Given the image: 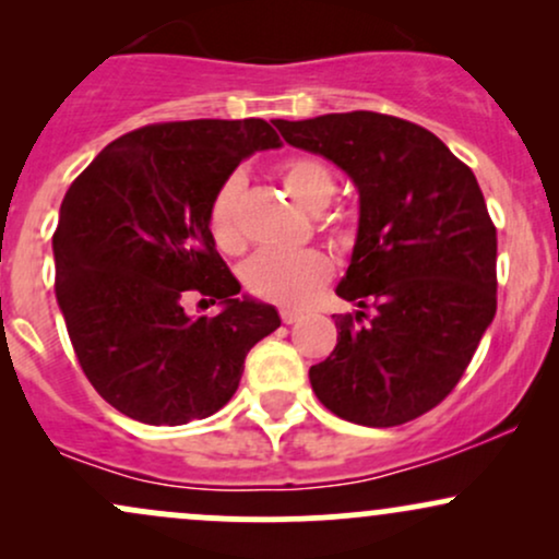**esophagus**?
Listing matches in <instances>:
<instances>
[{"label": "esophagus", "mask_w": 559, "mask_h": 559, "mask_svg": "<svg viewBox=\"0 0 559 559\" xmlns=\"http://www.w3.org/2000/svg\"><path fill=\"white\" fill-rule=\"evenodd\" d=\"M299 318H301V316H299L297 310H281V320H284L286 325H294Z\"/></svg>", "instance_id": "34e87169"}]
</instances>
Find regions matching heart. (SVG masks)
I'll list each match as a JSON object with an SVG mask.
<instances>
[{
    "label": "heart",
    "instance_id": "obj_1",
    "mask_svg": "<svg viewBox=\"0 0 559 559\" xmlns=\"http://www.w3.org/2000/svg\"><path fill=\"white\" fill-rule=\"evenodd\" d=\"M286 194L310 213H320L336 194V173L325 159L316 155H288L273 165ZM241 178L228 176L217 186L207 207V228L215 247L226 254H239L247 247V234L241 223ZM318 226L331 239H346L349 221L342 210H333L318 217ZM333 262L320 249L301 252H260L243 265L241 281L252 297L271 305L301 310L318 297L320 288L329 284Z\"/></svg>",
    "mask_w": 559,
    "mask_h": 559
}]
</instances>
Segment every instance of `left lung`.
I'll return each mask as SVG.
<instances>
[{
	"instance_id": "left-lung-1",
	"label": "left lung",
	"mask_w": 559,
	"mask_h": 559,
	"mask_svg": "<svg viewBox=\"0 0 559 559\" xmlns=\"http://www.w3.org/2000/svg\"><path fill=\"white\" fill-rule=\"evenodd\" d=\"M292 146L333 159L360 191V228L336 294L331 357L310 368L318 400L360 426H402L460 383L497 312V228L463 159L431 131L355 110L275 120Z\"/></svg>"
}]
</instances>
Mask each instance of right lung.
I'll return each instance as SVG.
<instances>
[{
  "mask_svg": "<svg viewBox=\"0 0 559 559\" xmlns=\"http://www.w3.org/2000/svg\"><path fill=\"white\" fill-rule=\"evenodd\" d=\"M273 126H141L107 144L62 199L57 301L88 383L128 418L181 426L217 413L247 352L281 325L271 305L236 297L241 284L207 228L217 186L252 152L281 146ZM189 298L224 310L191 319Z\"/></svg>",
  "mask_w": 559,
  "mask_h": 559,
  "instance_id": "obj_1",
  "label": "right lung"
}]
</instances>
